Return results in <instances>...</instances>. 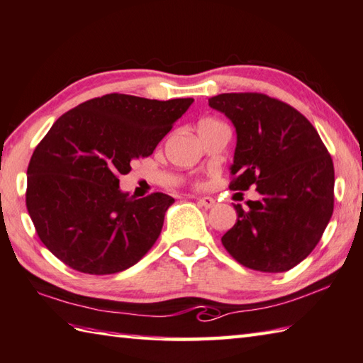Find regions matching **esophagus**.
I'll return each instance as SVG.
<instances>
[{
    "label": "esophagus",
    "mask_w": 363,
    "mask_h": 363,
    "mask_svg": "<svg viewBox=\"0 0 363 363\" xmlns=\"http://www.w3.org/2000/svg\"><path fill=\"white\" fill-rule=\"evenodd\" d=\"M199 204H200V206H203V208L209 209V208L214 206L216 200L211 199V196H201V199H199Z\"/></svg>",
    "instance_id": "esophagus-1"
}]
</instances>
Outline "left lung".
Instances as JSON below:
<instances>
[{
    "label": "left lung",
    "instance_id": "obj_1",
    "mask_svg": "<svg viewBox=\"0 0 363 363\" xmlns=\"http://www.w3.org/2000/svg\"><path fill=\"white\" fill-rule=\"evenodd\" d=\"M209 106L236 130L232 190L255 186L257 201L235 204L222 245L241 265L282 273L311 254L333 213L332 157L308 118L263 94H220Z\"/></svg>",
    "mask_w": 363,
    "mask_h": 363
}]
</instances>
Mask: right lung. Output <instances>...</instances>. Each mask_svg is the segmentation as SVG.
Listing matches in <instances>:
<instances>
[{"label":"right lung","mask_w":363,"mask_h":363,"mask_svg":"<svg viewBox=\"0 0 363 363\" xmlns=\"http://www.w3.org/2000/svg\"><path fill=\"white\" fill-rule=\"evenodd\" d=\"M192 103L109 94L52 125L26 169V209L57 259L81 273L113 274L154 246L174 199H135L122 192L118 176L152 154Z\"/></svg>","instance_id":"add662e5"}]
</instances>
